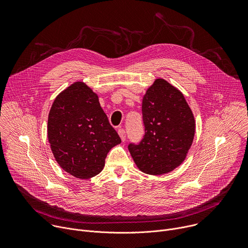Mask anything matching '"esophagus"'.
<instances>
[{"label": "esophagus", "instance_id": "esophagus-1", "mask_svg": "<svg viewBox=\"0 0 248 248\" xmlns=\"http://www.w3.org/2000/svg\"><path fill=\"white\" fill-rule=\"evenodd\" d=\"M118 133H119V135H120V137H121L123 142H124V141H125V130H124V128H120V129L118 130Z\"/></svg>", "mask_w": 248, "mask_h": 248}]
</instances>
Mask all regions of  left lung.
<instances>
[{
	"label": "left lung",
	"mask_w": 248,
	"mask_h": 248,
	"mask_svg": "<svg viewBox=\"0 0 248 248\" xmlns=\"http://www.w3.org/2000/svg\"><path fill=\"white\" fill-rule=\"evenodd\" d=\"M145 134L128 150L137 168L160 175L186 159L195 133V120L184 94L167 80L157 78L142 100Z\"/></svg>",
	"instance_id": "1"
}]
</instances>
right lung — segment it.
<instances>
[{
    "label": "right lung",
    "mask_w": 248,
    "mask_h": 248,
    "mask_svg": "<svg viewBox=\"0 0 248 248\" xmlns=\"http://www.w3.org/2000/svg\"><path fill=\"white\" fill-rule=\"evenodd\" d=\"M47 132L58 164L80 180L98 174L111 148L122 141L101 108L98 95L81 81L56 97Z\"/></svg>",
    "instance_id": "add662e5"
}]
</instances>
